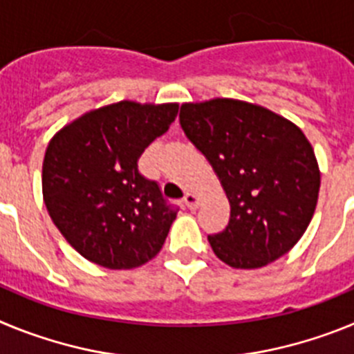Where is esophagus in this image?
I'll list each match as a JSON object with an SVG mask.
<instances>
[{
  "label": "esophagus",
  "instance_id": "34e87169",
  "mask_svg": "<svg viewBox=\"0 0 354 354\" xmlns=\"http://www.w3.org/2000/svg\"><path fill=\"white\" fill-rule=\"evenodd\" d=\"M183 202L187 209H196L200 204V198L195 195V193H186L183 198Z\"/></svg>",
  "mask_w": 354,
  "mask_h": 354
}]
</instances>
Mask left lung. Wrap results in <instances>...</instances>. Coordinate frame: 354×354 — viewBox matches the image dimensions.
Returning a JSON list of instances; mask_svg holds the SVG:
<instances>
[{"mask_svg":"<svg viewBox=\"0 0 354 354\" xmlns=\"http://www.w3.org/2000/svg\"><path fill=\"white\" fill-rule=\"evenodd\" d=\"M180 127L207 158L230 204L225 230L209 236L225 264L255 270L292 248L314 216L321 174L292 122L236 99L180 106Z\"/></svg>","mask_w":354,"mask_h":354,"instance_id":"8db88e82","label":"left lung"}]
</instances>
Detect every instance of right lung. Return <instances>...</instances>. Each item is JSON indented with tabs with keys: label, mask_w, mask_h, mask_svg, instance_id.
Segmentation results:
<instances>
[{
	"label": "right lung",
	"mask_w": 354,
	"mask_h": 354,
	"mask_svg": "<svg viewBox=\"0 0 354 354\" xmlns=\"http://www.w3.org/2000/svg\"><path fill=\"white\" fill-rule=\"evenodd\" d=\"M179 104L120 101L81 115L49 142L42 195L68 245L108 270H133L165 245L177 207L138 171L143 150L165 134Z\"/></svg>",
	"instance_id": "add662e5"
}]
</instances>
